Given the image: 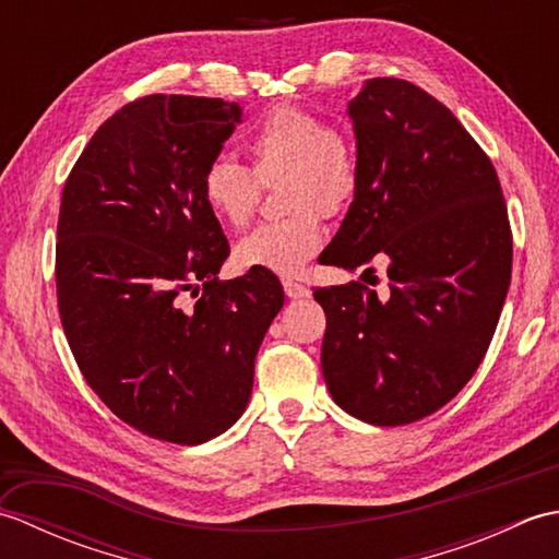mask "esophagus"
Returning <instances> with one entry per match:
<instances>
[{
  "label": "esophagus",
  "instance_id": "obj_1",
  "mask_svg": "<svg viewBox=\"0 0 559 559\" xmlns=\"http://www.w3.org/2000/svg\"><path fill=\"white\" fill-rule=\"evenodd\" d=\"M283 290H286V295H288L290 300L310 298V295H312V290H310V288L302 286V283H298V281H290V278L283 281Z\"/></svg>",
  "mask_w": 559,
  "mask_h": 559
}]
</instances>
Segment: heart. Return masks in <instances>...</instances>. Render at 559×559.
Masks as SVG:
<instances>
[{
  "label": "heart",
  "instance_id": "obj_1",
  "mask_svg": "<svg viewBox=\"0 0 559 559\" xmlns=\"http://www.w3.org/2000/svg\"><path fill=\"white\" fill-rule=\"evenodd\" d=\"M245 151L253 173L228 156H216L201 173V199L221 223L245 228L261 199V187L278 180L281 204L290 216L264 223L235 247L237 264L293 276L324 245L322 216H338L360 187V158L346 132L329 127L302 105H276L252 127Z\"/></svg>",
  "mask_w": 559,
  "mask_h": 559
}]
</instances>
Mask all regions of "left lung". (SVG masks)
<instances>
[{
  "label": "left lung",
  "mask_w": 559,
  "mask_h": 559,
  "mask_svg": "<svg viewBox=\"0 0 559 559\" xmlns=\"http://www.w3.org/2000/svg\"><path fill=\"white\" fill-rule=\"evenodd\" d=\"M348 115L360 187L319 261L353 271L386 259L389 293L360 281L314 290L326 314L322 372L355 418L408 425L447 406L488 353L512 228L492 160L430 93L370 79Z\"/></svg>",
  "instance_id": "left-lung-1"
}]
</instances>
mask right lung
Segmentation results:
<instances>
[{"mask_svg": "<svg viewBox=\"0 0 559 559\" xmlns=\"http://www.w3.org/2000/svg\"><path fill=\"white\" fill-rule=\"evenodd\" d=\"M221 98L127 103L71 168L57 221V307L81 374L117 418L201 444L245 413L283 288L271 271L218 281L230 247L201 173L240 122ZM192 311L181 293L198 289Z\"/></svg>", "mask_w": 559, "mask_h": 559, "instance_id": "1", "label": "right lung"}]
</instances>
